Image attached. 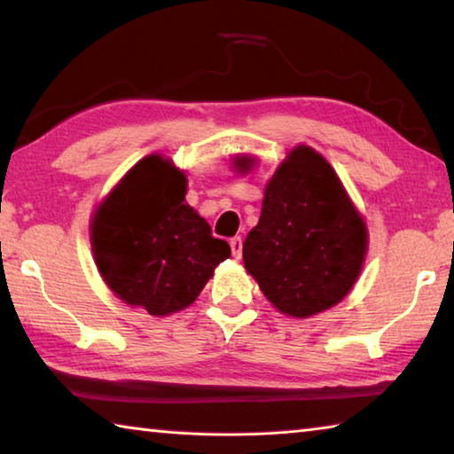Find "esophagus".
<instances>
[{"instance_id":"1","label":"esophagus","mask_w":454,"mask_h":454,"mask_svg":"<svg viewBox=\"0 0 454 454\" xmlns=\"http://www.w3.org/2000/svg\"><path fill=\"white\" fill-rule=\"evenodd\" d=\"M230 250H232V256L234 258H240L242 256V238L240 236L230 238Z\"/></svg>"}]
</instances>
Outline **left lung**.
Returning a JSON list of instances; mask_svg holds the SVG:
<instances>
[{
  "instance_id": "left-lung-1",
  "label": "left lung",
  "mask_w": 454,
  "mask_h": 454,
  "mask_svg": "<svg viewBox=\"0 0 454 454\" xmlns=\"http://www.w3.org/2000/svg\"><path fill=\"white\" fill-rule=\"evenodd\" d=\"M250 158H236L248 170ZM368 248L363 216L340 178L309 145H296L268 182L244 268L282 314L309 318L355 286Z\"/></svg>"
}]
</instances>
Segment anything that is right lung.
<instances>
[{"mask_svg":"<svg viewBox=\"0 0 454 454\" xmlns=\"http://www.w3.org/2000/svg\"><path fill=\"white\" fill-rule=\"evenodd\" d=\"M188 180L170 160L152 153L114 188L91 218V250L120 301L152 317L186 309L214 268L230 256L226 240L184 202Z\"/></svg>","mask_w":454,"mask_h":454,"instance_id":"obj_1","label":"right lung"}]
</instances>
